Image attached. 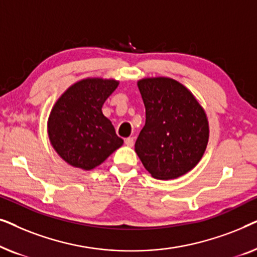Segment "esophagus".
<instances>
[{"instance_id": "obj_1", "label": "esophagus", "mask_w": 257, "mask_h": 257, "mask_svg": "<svg viewBox=\"0 0 257 257\" xmlns=\"http://www.w3.org/2000/svg\"><path fill=\"white\" fill-rule=\"evenodd\" d=\"M133 143H135V139L132 138V137H128V138H126L125 139V145H127V146H133Z\"/></svg>"}]
</instances>
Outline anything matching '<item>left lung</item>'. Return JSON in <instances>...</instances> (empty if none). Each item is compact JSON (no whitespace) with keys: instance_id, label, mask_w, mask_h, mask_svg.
<instances>
[{"instance_id":"obj_1","label":"left lung","mask_w":257,"mask_h":257,"mask_svg":"<svg viewBox=\"0 0 257 257\" xmlns=\"http://www.w3.org/2000/svg\"><path fill=\"white\" fill-rule=\"evenodd\" d=\"M146 122L136 152L153 178L170 180L196 166L205 153L209 128L206 113L194 96L166 77L138 82Z\"/></svg>"}]
</instances>
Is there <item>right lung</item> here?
<instances>
[{
  "instance_id": "add662e5",
  "label": "right lung",
  "mask_w": 257,
  "mask_h": 257,
  "mask_svg": "<svg viewBox=\"0 0 257 257\" xmlns=\"http://www.w3.org/2000/svg\"><path fill=\"white\" fill-rule=\"evenodd\" d=\"M117 86L113 79H83L70 86L52 107L49 138L56 152L71 166L92 170L124 143L101 112Z\"/></svg>"
}]
</instances>
